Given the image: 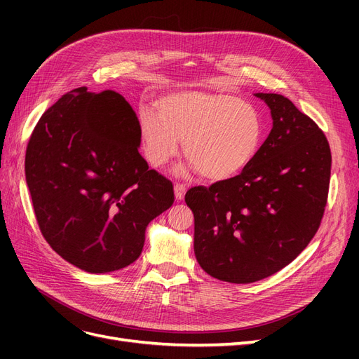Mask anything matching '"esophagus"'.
<instances>
[{"mask_svg":"<svg viewBox=\"0 0 359 359\" xmlns=\"http://www.w3.org/2000/svg\"><path fill=\"white\" fill-rule=\"evenodd\" d=\"M173 190H175V198H177V201H182V199H184V196H186L187 187H186V184L177 182L175 186H173Z\"/></svg>","mask_w":359,"mask_h":359,"instance_id":"34e87169","label":"esophagus"}]
</instances>
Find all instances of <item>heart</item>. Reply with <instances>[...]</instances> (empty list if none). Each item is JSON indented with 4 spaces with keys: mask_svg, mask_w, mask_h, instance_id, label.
I'll use <instances>...</instances> for the list:
<instances>
[{
    "mask_svg": "<svg viewBox=\"0 0 359 359\" xmlns=\"http://www.w3.org/2000/svg\"><path fill=\"white\" fill-rule=\"evenodd\" d=\"M157 114L139 115L144 153L154 168L175 157L182 140L190 168L210 181H226L252 165L264 144L262 115L232 94H169L157 102Z\"/></svg>",
    "mask_w": 359,
    "mask_h": 359,
    "instance_id": "b5f03b06",
    "label": "heart"
}]
</instances>
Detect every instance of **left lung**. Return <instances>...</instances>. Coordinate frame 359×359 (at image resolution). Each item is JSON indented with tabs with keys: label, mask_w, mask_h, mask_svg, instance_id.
Instances as JSON below:
<instances>
[{
	"label": "left lung",
	"mask_w": 359,
	"mask_h": 359,
	"mask_svg": "<svg viewBox=\"0 0 359 359\" xmlns=\"http://www.w3.org/2000/svg\"><path fill=\"white\" fill-rule=\"evenodd\" d=\"M255 95L271 109L273 128L252 165L186 193L199 265L236 285L276 274L309 245L331 177L330 144L318 124L285 95Z\"/></svg>",
	"instance_id": "obj_1"
}]
</instances>
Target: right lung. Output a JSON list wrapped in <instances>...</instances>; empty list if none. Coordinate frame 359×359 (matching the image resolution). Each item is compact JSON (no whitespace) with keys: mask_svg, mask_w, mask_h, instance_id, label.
<instances>
[{"mask_svg":"<svg viewBox=\"0 0 359 359\" xmlns=\"http://www.w3.org/2000/svg\"><path fill=\"white\" fill-rule=\"evenodd\" d=\"M139 147V119L124 97L85 86L52 104L29 137L25 178L41 235L86 273L133 264L148 223L175 201Z\"/></svg>","mask_w":359,"mask_h":359,"instance_id":"1","label":"right lung"}]
</instances>
